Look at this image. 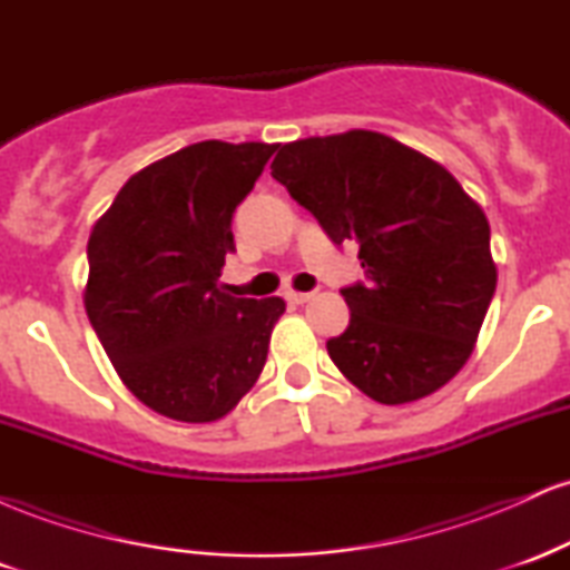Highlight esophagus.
I'll return each instance as SVG.
<instances>
[{"mask_svg":"<svg viewBox=\"0 0 570 570\" xmlns=\"http://www.w3.org/2000/svg\"><path fill=\"white\" fill-rule=\"evenodd\" d=\"M286 299H289L292 305H305L313 299V292H286Z\"/></svg>","mask_w":570,"mask_h":570,"instance_id":"34e87169","label":"esophagus"}]
</instances>
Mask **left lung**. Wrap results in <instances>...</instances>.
<instances>
[{"mask_svg":"<svg viewBox=\"0 0 570 570\" xmlns=\"http://www.w3.org/2000/svg\"><path fill=\"white\" fill-rule=\"evenodd\" d=\"M335 244L356 240L367 284L345 286L330 358L381 404L442 389L472 356L495 292L490 225L448 168L375 130L311 136L271 163Z\"/></svg>","mask_w":570,"mask_h":570,"instance_id":"8db88e82","label":"left lung"}]
</instances>
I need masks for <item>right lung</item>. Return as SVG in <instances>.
Here are the masks:
<instances>
[{"label": "right lung", "mask_w": 570, "mask_h": 570, "mask_svg": "<svg viewBox=\"0 0 570 570\" xmlns=\"http://www.w3.org/2000/svg\"><path fill=\"white\" fill-rule=\"evenodd\" d=\"M276 147L189 144L130 176L90 230V324L130 394L174 421H219L265 367L286 303L233 297L219 276L235 206Z\"/></svg>", "instance_id": "right-lung-1"}]
</instances>
